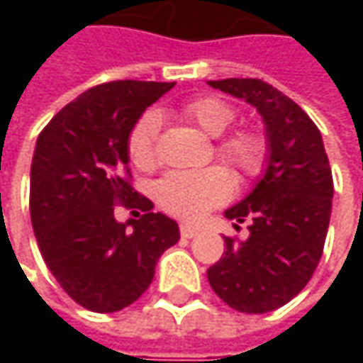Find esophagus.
Wrapping results in <instances>:
<instances>
[{
	"instance_id": "34e87169",
	"label": "esophagus",
	"mask_w": 363,
	"mask_h": 363,
	"mask_svg": "<svg viewBox=\"0 0 363 363\" xmlns=\"http://www.w3.org/2000/svg\"><path fill=\"white\" fill-rule=\"evenodd\" d=\"M179 234H182V238H194V236H198V228H194L189 224H182L179 226Z\"/></svg>"
}]
</instances>
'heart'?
I'll list each match as a JSON object with an SVG mask.
<instances>
[{
	"label": "heart",
	"mask_w": 363,
	"mask_h": 363,
	"mask_svg": "<svg viewBox=\"0 0 363 363\" xmlns=\"http://www.w3.org/2000/svg\"><path fill=\"white\" fill-rule=\"evenodd\" d=\"M186 117L196 123L208 137H222L236 121V111L228 103L206 96L186 106ZM160 117L147 113L133 127L127 151L133 165L151 169L157 160ZM216 157L240 175H257L267 161V141L250 129H238L222 137L216 145ZM230 174L222 167H208L200 172H172L155 186V200L163 212L182 220H198L212 208L224 203L232 196Z\"/></svg>",
	"instance_id": "heart-1"
}]
</instances>
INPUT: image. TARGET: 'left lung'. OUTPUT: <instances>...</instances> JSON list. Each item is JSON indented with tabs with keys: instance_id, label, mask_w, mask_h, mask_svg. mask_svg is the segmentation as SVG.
I'll return each mask as SVG.
<instances>
[{
	"instance_id": "1",
	"label": "left lung",
	"mask_w": 363,
	"mask_h": 363,
	"mask_svg": "<svg viewBox=\"0 0 363 363\" xmlns=\"http://www.w3.org/2000/svg\"><path fill=\"white\" fill-rule=\"evenodd\" d=\"M242 99L264 123L267 161L257 186L224 216L248 220V238H224L226 252L208 269L220 299L240 313H269L309 283L328 236L333 177L321 133L286 94L258 78L208 80Z\"/></svg>"
}]
</instances>
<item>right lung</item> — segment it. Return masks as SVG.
<instances>
[{"mask_svg": "<svg viewBox=\"0 0 363 363\" xmlns=\"http://www.w3.org/2000/svg\"><path fill=\"white\" fill-rule=\"evenodd\" d=\"M174 82L115 80L77 96L35 141L30 216L44 262L78 305L129 307L151 285L160 257L179 240L177 222L131 188L127 141L149 105ZM141 207L117 223L114 203ZM132 230H128V226Z\"/></svg>", "mask_w": 363, "mask_h": 363, "instance_id": "right-lung-1", "label": "right lung"}]
</instances>
